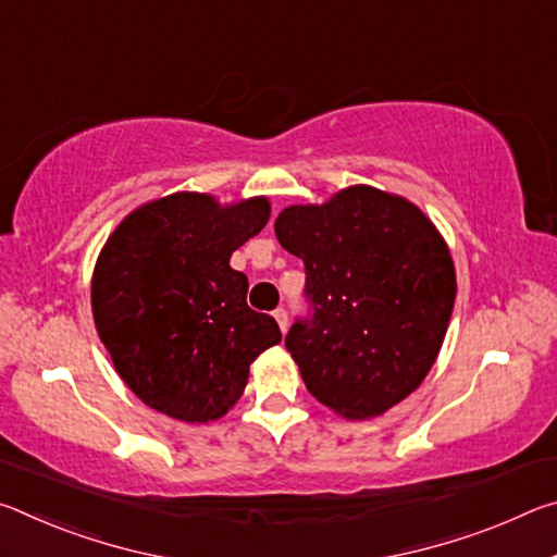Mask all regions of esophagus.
I'll use <instances>...</instances> for the list:
<instances>
[{
	"instance_id": "34e87169",
	"label": "esophagus",
	"mask_w": 557,
	"mask_h": 557,
	"mask_svg": "<svg viewBox=\"0 0 557 557\" xmlns=\"http://www.w3.org/2000/svg\"><path fill=\"white\" fill-rule=\"evenodd\" d=\"M272 314H275V319H277V324H280L282 332H287V326H289V314H287V309H285V307H277L275 312H272Z\"/></svg>"
}]
</instances>
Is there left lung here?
Listing matches in <instances>:
<instances>
[{"mask_svg": "<svg viewBox=\"0 0 557 557\" xmlns=\"http://www.w3.org/2000/svg\"><path fill=\"white\" fill-rule=\"evenodd\" d=\"M277 240L305 262L307 317L285 336L307 391L348 420L383 414L435 363L455 307V265L425 213L351 186L289 206Z\"/></svg>", "mask_w": 557, "mask_h": 557, "instance_id": "left-lung-1", "label": "left lung"}]
</instances>
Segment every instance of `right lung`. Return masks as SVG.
Returning a JSON list of instances; mask_svg holds the SVG:
<instances>
[{
    "label": "right lung",
    "instance_id": "right-lung-1",
    "mask_svg": "<svg viewBox=\"0 0 557 557\" xmlns=\"http://www.w3.org/2000/svg\"><path fill=\"white\" fill-rule=\"evenodd\" d=\"M270 219L268 199L221 209L172 194L129 213L92 275V317L120 379L149 408L184 422L228 412L250 363L280 344L270 314L248 307L233 250Z\"/></svg>",
    "mask_w": 557,
    "mask_h": 557
}]
</instances>
